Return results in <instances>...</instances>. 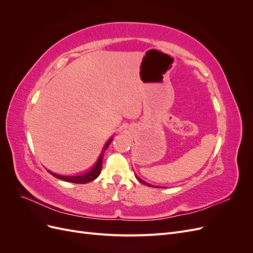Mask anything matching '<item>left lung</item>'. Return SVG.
I'll use <instances>...</instances> for the list:
<instances>
[{"label":"left lung","mask_w":253,"mask_h":253,"mask_svg":"<svg viewBox=\"0 0 253 253\" xmlns=\"http://www.w3.org/2000/svg\"><path fill=\"white\" fill-rule=\"evenodd\" d=\"M136 178H137V179H138V180H139V181H140V182H142V183H144V185H147V186H149V187H153V186H152V185H150V183H148V182H145V181H143V180H142V179H140V178H139V177H138V176H136Z\"/></svg>","instance_id":"left-lung-1"}]
</instances>
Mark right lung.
Segmentation results:
<instances>
[{"mask_svg":"<svg viewBox=\"0 0 253 253\" xmlns=\"http://www.w3.org/2000/svg\"><path fill=\"white\" fill-rule=\"evenodd\" d=\"M113 140V137L112 138H110L108 140V142L105 143V145L102 149V152L100 153V155H99L98 159L96 164L90 168L89 171L85 172V173H81L79 175H73V176H63V175H59V174H56L53 172H50L48 171L52 176H55L56 178L58 179H61V180H64V181H68V182H74V183H86V182H89L91 180L96 179L99 174H100L101 172V168H102V159H103V154H104V151L106 150V148L109 147L110 143L112 142Z\"/></svg>","mask_w":253,"mask_h":253,"instance_id":"add662e5","label":"right lung"}]
</instances>
